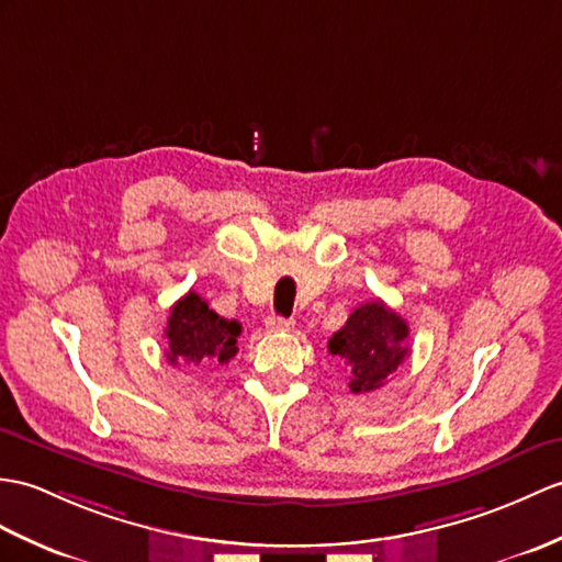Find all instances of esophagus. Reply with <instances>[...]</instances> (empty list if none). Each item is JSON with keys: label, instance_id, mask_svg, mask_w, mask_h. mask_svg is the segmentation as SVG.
<instances>
[{"label": "esophagus", "instance_id": "esophagus-1", "mask_svg": "<svg viewBox=\"0 0 562 562\" xmlns=\"http://www.w3.org/2000/svg\"><path fill=\"white\" fill-rule=\"evenodd\" d=\"M266 325H268V330H272V333H286V330L294 328V321L276 316V313H272V316H268Z\"/></svg>", "mask_w": 562, "mask_h": 562}]
</instances>
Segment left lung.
I'll list each match as a JSON object with an SVG mask.
<instances>
[{"mask_svg":"<svg viewBox=\"0 0 562 562\" xmlns=\"http://www.w3.org/2000/svg\"><path fill=\"white\" fill-rule=\"evenodd\" d=\"M407 337V321L378 299L351 311L347 323L330 337L328 349L347 367L351 393L361 395L381 387L397 371L409 355Z\"/></svg>","mask_w":562,"mask_h":562,"instance_id":"obj_1","label":"left lung"}]
</instances>
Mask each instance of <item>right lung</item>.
I'll list each match as a JSON object with an SVG mask.
<instances>
[{"label": "right lung", "mask_w": 562, "mask_h": 562, "mask_svg": "<svg viewBox=\"0 0 562 562\" xmlns=\"http://www.w3.org/2000/svg\"><path fill=\"white\" fill-rule=\"evenodd\" d=\"M241 323L227 321L207 306L203 296L189 292L169 311L165 342L172 367H199L205 361L227 363L237 355Z\"/></svg>", "instance_id": "1"}]
</instances>
